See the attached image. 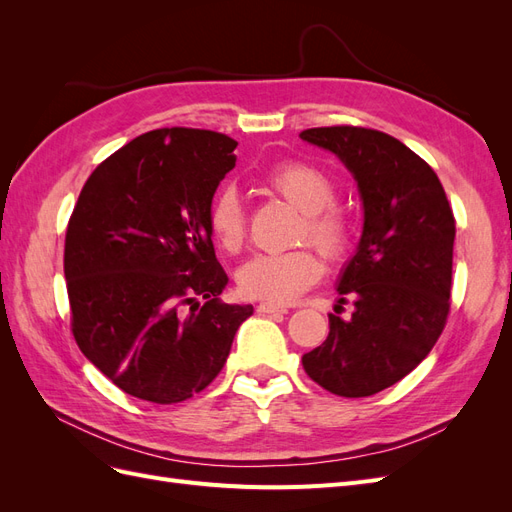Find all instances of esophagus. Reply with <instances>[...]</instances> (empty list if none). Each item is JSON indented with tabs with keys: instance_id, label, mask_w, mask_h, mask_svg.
<instances>
[{
	"instance_id": "1",
	"label": "esophagus",
	"mask_w": 512,
	"mask_h": 512,
	"mask_svg": "<svg viewBox=\"0 0 512 512\" xmlns=\"http://www.w3.org/2000/svg\"><path fill=\"white\" fill-rule=\"evenodd\" d=\"M258 312L260 314H288V309L284 305H275V303H260Z\"/></svg>"
}]
</instances>
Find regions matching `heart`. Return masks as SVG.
I'll list each match as a JSON object with an SVG mask.
<instances>
[{"label": "heart", "instance_id": "1", "mask_svg": "<svg viewBox=\"0 0 512 512\" xmlns=\"http://www.w3.org/2000/svg\"><path fill=\"white\" fill-rule=\"evenodd\" d=\"M265 181L290 205L303 211L299 239H309L318 250L339 260L350 247L352 228L348 215L337 207L333 179L314 164L286 160L269 168ZM207 222L211 237L226 252H239L247 235V213L241 194L224 185L211 198ZM322 262L309 247L282 254H256L239 271V288L250 299L290 303L320 282Z\"/></svg>", "mask_w": 512, "mask_h": 512}]
</instances>
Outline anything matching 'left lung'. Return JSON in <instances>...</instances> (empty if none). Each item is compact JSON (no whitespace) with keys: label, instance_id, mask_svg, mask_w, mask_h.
Returning a JSON list of instances; mask_svg holds the SVG:
<instances>
[{"label":"left lung","instance_id":"8db88e82","mask_svg":"<svg viewBox=\"0 0 512 512\" xmlns=\"http://www.w3.org/2000/svg\"><path fill=\"white\" fill-rule=\"evenodd\" d=\"M299 136L346 164L365 209L359 247L337 286L354 299L352 318H339L335 305L329 337L303 354V369L333 395L369 397L408 376L444 331L455 215L433 168L397 138L359 126Z\"/></svg>","mask_w":512,"mask_h":512}]
</instances>
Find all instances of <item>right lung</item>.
Returning a JSON list of instances; mask_svg holds the SVG:
<instances>
[{"label": "right lung", "instance_id": "obj_1", "mask_svg": "<svg viewBox=\"0 0 512 512\" xmlns=\"http://www.w3.org/2000/svg\"><path fill=\"white\" fill-rule=\"evenodd\" d=\"M237 141L196 128L136 136L85 181L64 273L81 352L123 393L177 404L220 374L252 305L222 303L228 277L207 213Z\"/></svg>", "mask_w": 512, "mask_h": 512}]
</instances>
